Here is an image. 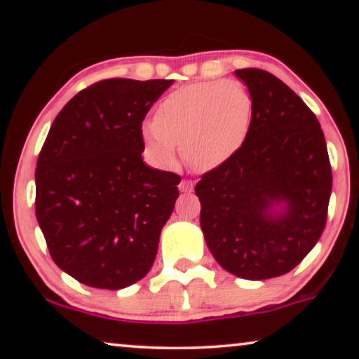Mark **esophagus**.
<instances>
[{
    "instance_id": "obj_1",
    "label": "esophagus",
    "mask_w": 359,
    "mask_h": 359,
    "mask_svg": "<svg viewBox=\"0 0 359 359\" xmlns=\"http://www.w3.org/2000/svg\"><path fill=\"white\" fill-rule=\"evenodd\" d=\"M193 188H194V182L193 180H188V179H184L179 184V190L180 191H185V193H190V191H193Z\"/></svg>"
}]
</instances>
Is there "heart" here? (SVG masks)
Masks as SVG:
<instances>
[{
	"mask_svg": "<svg viewBox=\"0 0 359 359\" xmlns=\"http://www.w3.org/2000/svg\"><path fill=\"white\" fill-rule=\"evenodd\" d=\"M253 120V101L234 81L204 82L169 93L156 107L155 123L142 128V141L158 166L171 168L182 145L196 171L229 161L245 144Z\"/></svg>",
	"mask_w": 359,
	"mask_h": 359,
	"instance_id": "b5f03b06",
	"label": "heart"
}]
</instances>
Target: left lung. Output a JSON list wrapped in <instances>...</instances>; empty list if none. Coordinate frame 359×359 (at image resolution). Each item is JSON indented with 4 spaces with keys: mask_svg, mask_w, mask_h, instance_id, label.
I'll return each mask as SVG.
<instances>
[{
    "mask_svg": "<svg viewBox=\"0 0 359 359\" xmlns=\"http://www.w3.org/2000/svg\"><path fill=\"white\" fill-rule=\"evenodd\" d=\"M253 101L245 144L201 175V229L217 263L247 280L290 272L326 226L332 172L318 118L288 85L258 68L238 69ZM285 203L280 215L273 205Z\"/></svg>",
    "mask_w": 359,
    "mask_h": 359,
    "instance_id": "8db88e82",
    "label": "left lung"
}]
</instances>
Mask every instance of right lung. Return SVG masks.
Instances as JSON below:
<instances>
[{"mask_svg": "<svg viewBox=\"0 0 359 359\" xmlns=\"http://www.w3.org/2000/svg\"><path fill=\"white\" fill-rule=\"evenodd\" d=\"M172 85L106 79L53 120L36 165V218L52 259L77 282L120 290L147 274L180 175L149 168L142 121Z\"/></svg>", "mask_w": 359, "mask_h": 359, "instance_id": "right-lung-1", "label": "right lung"}]
</instances>
